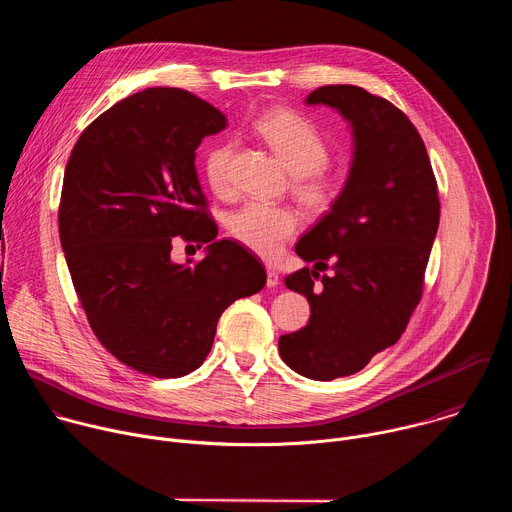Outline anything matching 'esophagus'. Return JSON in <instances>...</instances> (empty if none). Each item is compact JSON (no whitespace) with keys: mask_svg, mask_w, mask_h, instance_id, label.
I'll use <instances>...</instances> for the list:
<instances>
[{"mask_svg":"<svg viewBox=\"0 0 512 512\" xmlns=\"http://www.w3.org/2000/svg\"><path fill=\"white\" fill-rule=\"evenodd\" d=\"M279 285V273L275 269H267V287Z\"/></svg>","mask_w":512,"mask_h":512,"instance_id":"esophagus-1","label":"esophagus"}]
</instances>
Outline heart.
<instances>
[{"label":"heart","instance_id":"obj_1","mask_svg":"<svg viewBox=\"0 0 512 512\" xmlns=\"http://www.w3.org/2000/svg\"><path fill=\"white\" fill-rule=\"evenodd\" d=\"M257 135L294 174V190L310 208L328 206L338 190V182L322 170L328 162V145L322 133L302 115L289 109H273L255 121ZM233 143H216L204 156V174L216 194L231 190ZM231 235L263 257H273L283 243L298 231L294 210L249 202L229 218Z\"/></svg>","mask_w":512,"mask_h":512}]
</instances>
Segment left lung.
I'll list each match as a JSON object with an SVG mask.
<instances>
[{
  "label": "left lung",
  "mask_w": 512,
  "mask_h": 512,
  "mask_svg": "<svg viewBox=\"0 0 512 512\" xmlns=\"http://www.w3.org/2000/svg\"><path fill=\"white\" fill-rule=\"evenodd\" d=\"M306 105L334 109L350 127L352 160L330 210L298 241L314 263L285 277L310 302V322L279 338L289 369L314 381L348 377L393 346L421 298L440 225V200L421 135L393 103L330 85ZM330 276H320L325 261ZM322 269V270H323Z\"/></svg>",
  "instance_id": "obj_1"
}]
</instances>
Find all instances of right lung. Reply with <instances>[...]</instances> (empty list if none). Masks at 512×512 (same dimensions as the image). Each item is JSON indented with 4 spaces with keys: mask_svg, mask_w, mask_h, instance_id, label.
<instances>
[{
    "mask_svg": "<svg viewBox=\"0 0 512 512\" xmlns=\"http://www.w3.org/2000/svg\"><path fill=\"white\" fill-rule=\"evenodd\" d=\"M227 127L210 103L170 87L135 93L99 115L64 170L60 245L89 324L127 367L158 379L196 371L221 314L263 289V265L216 241L196 150ZM206 244L194 266L171 261L173 237Z\"/></svg>",
    "mask_w": 512,
    "mask_h": 512,
    "instance_id": "obj_1",
    "label": "right lung"
}]
</instances>
